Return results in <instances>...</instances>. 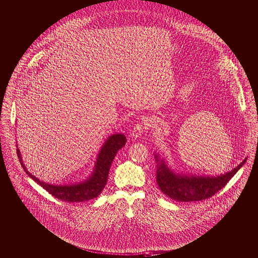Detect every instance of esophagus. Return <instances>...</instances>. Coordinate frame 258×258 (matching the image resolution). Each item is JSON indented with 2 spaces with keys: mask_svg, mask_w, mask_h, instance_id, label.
Returning a JSON list of instances; mask_svg holds the SVG:
<instances>
[{
  "mask_svg": "<svg viewBox=\"0 0 258 258\" xmlns=\"http://www.w3.org/2000/svg\"><path fill=\"white\" fill-rule=\"evenodd\" d=\"M145 128H146V126H145L143 123H141V122L137 123V124L134 126V128L132 130V133H131L132 138L137 139V138L141 137V136L143 135V133L145 132Z\"/></svg>",
  "mask_w": 258,
  "mask_h": 258,
  "instance_id": "34e87169",
  "label": "esophagus"
}]
</instances>
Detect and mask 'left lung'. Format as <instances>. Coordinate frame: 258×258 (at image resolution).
Wrapping results in <instances>:
<instances>
[{
  "label": "left lung",
  "mask_w": 258,
  "mask_h": 258,
  "mask_svg": "<svg viewBox=\"0 0 258 258\" xmlns=\"http://www.w3.org/2000/svg\"><path fill=\"white\" fill-rule=\"evenodd\" d=\"M156 181L161 191L177 202H199L207 200L221 190L244 165L247 158L229 172L219 176L181 175L174 173L160 155L155 154Z\"/></svg>",
  "instance_id": "8db88e82"
}]
</instances>
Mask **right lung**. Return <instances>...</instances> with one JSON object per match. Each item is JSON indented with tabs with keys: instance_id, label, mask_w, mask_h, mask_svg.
<instances>
[{
	"instance_id": "right-lung-1",
	"label": "right lung",
	"mask_w": 258,
	"mask_h": 258,
	"mask_svg": "<svg viewBox=\"0 0 258 258\" xmlns=\"http://www.w3.org/2000/svg\"><path fill=\"white\" fill-rule=\"evenodd\" d=\"M125 143L126 138L123 134L111 135L100 149L92 174L86 180L75 184L54 185L39 180L38 178L33 176L29 171H27L22 161L19 149H17V155L28 176L32 178L35 182H37L51 196L67 203H82L97 198L103 190L107 182L111 163L118 150H120L125 145Z\"/></svg>"
}]
</instances>
